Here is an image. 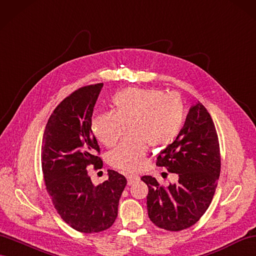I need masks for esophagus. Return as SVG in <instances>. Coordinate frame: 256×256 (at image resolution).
<instances>
[{"label": "esophagus", "instance_id": "1", "mask_svg": "<svg viewBox=\"0 0 256 256\" xmlns=\"http://www.w3.org/2000/svg\"><path fill=\"white\" fill-rule=\"evenodd\" d=\"M139 179H140L139 176H136V175H130V176L127 177V184H128L129 186H132V184H136V182H139Z\"/></svg>", "mask_w": 256, "mask_h": 256}]
</instances>
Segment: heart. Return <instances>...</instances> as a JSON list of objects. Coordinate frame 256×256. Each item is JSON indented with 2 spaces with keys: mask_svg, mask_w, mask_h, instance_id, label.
<instances>
[{
  "mask_svg": "<svg viewBox=\"0 0 256 256\" xmlns=\"http://www.w3.org/2000/svg\"><path fill=\"white\" fill-rule=\"evenodd\" d=\"M113 112L96 114L91 130L105 146H113L130 134L108 154L110 164L126 172H136L146 164L148 144L164 148L176 138L184 118L182 100L176 93L156 89L127 88L112 100Z\"/></svg>",
  "mask_w": 256,
  "mask_h": 256,
  "instance_id": "1",
  "label": "heart"
}]
</instances>
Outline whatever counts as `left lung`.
<instances>
[{
    "instance_id": "obj_1",
    "label": "left lung",
    "mask_w": 256,
    "mask_h": 256,
    "mask_svg": "<svg viewBox=\"0 0 256 256\" xmlns=\"http://www.w3.org/2000/svg\"><path fill=\"white\" fill-rule=\"evenodd\" d=\"M156 165L177 174L178 182L162 186L152 176L141 178L148 188L150 220L170 232L194 225L210 206L220 172L215 124L200 102L190 108L182 129L160 153Z\"/></svg>"
}]
</instances>
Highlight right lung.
I'll return each mask as SVG.
<instances>
[{
    "instance_id": "obj_1",
    "label": "right lung",
    "mask_w": 256,
    "mask_h": 256,
    "mask_svg": "<svg viewBox=\"0 0 256 256\" xmlns=\"http://www.w3.org/2000/svg\"><path fill=\"white\" fill-rule=\"evenodd\" d=\"M103 84L82 86L63 100L50 116L41 146V165L54 208L72 228L84 234L113 225L127 180L108 170V179L94 186L88 166L103 162L91 130L93 108Z\"/></svg>"
}]
</instances>
